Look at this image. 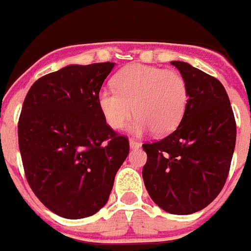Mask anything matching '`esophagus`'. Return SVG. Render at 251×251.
<instances>
[{"label":"esophagus","mask_w":251,"mask_h":251,"mask_svg":"<svg viewBox=\"0 0 251 251\" xmlns=\"http://www.w3.org/2000/svg\"><path fill=\"white\" fill-rule=\"evenodd\" d=\"M129 147L132 148V150H136V148H139L141 147V143H139L138 141H136V139H129Z\"/></svg>","instance_id":"esophagus-1"}]
</instances>
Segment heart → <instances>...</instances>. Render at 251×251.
I'll use <instances>...</instances> for the list:
<instances>
[{
    "mask_svg": "<svg viewBox=\"0 0 251 251\" xmlns=\"http://www.w3.org/2000/svg\"><path fill=\"white\" fill-rule=\"evenodd\" d=\"M115 90L101 89L98 106L106 124L119 129L133 112L136 121L130 132L143 134L153 130L156 136L174 132L182 121L188 105V86L176 70L133 64L115 74Z\"/></svg>",
    "mask_w": 251,
    "mask_h": 251,
    "instance_id": "heart-1",
    "label": "heart"
}]
</instances>
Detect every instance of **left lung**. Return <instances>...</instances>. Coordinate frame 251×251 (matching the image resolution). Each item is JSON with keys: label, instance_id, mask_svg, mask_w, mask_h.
I'll return each mask as SVG.
<instances>
[{"label": "left lung", "instance_id": "8db88e82", "mask_svg": "<svg viewBox=\"0 0 251 251\" xmlns=\"http://www.w3.org/2000/svg\"><path fill=\"white\" fill-rule=\"evenodd\" d=\"M185 77L188 105L175 132L147 153L142 176L151 199L174 215H190L220 194L230 171L236 123L223 84L183 61H171Z\"/></svg>", "mask_w": 251, "mask_h": 251}]
</instances>
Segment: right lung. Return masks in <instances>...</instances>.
I'll use <instances>...</instances> for the list:
<instances>
[{
  "label": "right lung",
  "instance_id": "right-lung-1",
  "mask_svg": "<svg viewBox=\"0 0 251 251\" xmlns=\"http://www.w3.org/2000/svg\"><path fill=\"white\" fill-rule=\"evenodd\" d=\"M114 63L68 65L40 77L19 119L26 178L46 207L65 219L98 212L129 153L127 137L106 124L98 93Z\"/></svg>",
  "mask_w": 251,
  "mask_h": 251
}]
</instances>
